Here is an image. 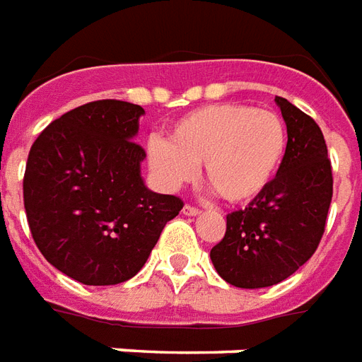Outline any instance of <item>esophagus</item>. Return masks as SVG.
<instances>
[{
  "mask_svg": "<svg viewBox=\"0 0 362 362\" xmlns=\"http://www.w3.org/2000/svg\"><path fill=\"white\" fill-rule=\"evenodd\" d=\"M182 213L184 215H188V216H197L202 211L197 207H194V205H184V209H182Z\"/></svg>",
  "mask_w": 362,
  "mask_h": 362,
  "instance_id": "esophagus-1",
  "label": "esophagus"
}]
</instances>
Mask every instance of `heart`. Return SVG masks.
I'll use <instances>...</instances> for the list:
<instances>
[{"label": "heart", "instance_id": "obj_1", "mask_svg": "<svg viewBox=\"0 0 362 362\" xmlns=\"http://www.w3.org/2000/svg\"><path fill=\"white\" fill-rule=\"evenodd\" d=\"M286 144V124L274 111L216 103L180 117L167 141L151 138L147 160L165 188H180L202 165L203 180L224 202L247 203L276 176Z\"/></svg>", "mask_w": 362, "mask_h": 362}]
</instances>
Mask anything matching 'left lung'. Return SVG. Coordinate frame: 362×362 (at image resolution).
Masks as SVG:
<instances>
[{
  "label": "left lung",
  "instance_id": "8db88e82",
  "mask_svg": "<svg viewBox=\"0 0 362 362\" xmlns=\"http://www.w3.org/2000/svg\"><path fill=\"white\" fill-rule=\"evenodd\" d=\"M288 127L274 180L245 209L226 216V234L211 249L222 280L245 290L291 276L317 251L332 202V165L322 130L309 115L276 98Z\"/></svg>",
  "mask_w": 362,
  "mask_h": 362
}]
</instances>
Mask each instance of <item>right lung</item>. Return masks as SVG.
I'll return each instance as SVG.
<instances>
[{"label": "right lung", "instance_id": "right-lung-1", "mask_svg": "<svg viewBox=\"0 0 362 362\" xmlns=\"http://www.w3.org/2000/svg\"><path fill=\"white\" fill-rule=\"evenodd\" d=\"M140 105L99 99L59 117L32 144L23 194L32 238L63 274L86 286L136 276L184 207L141 178L134 141Z\"/></svg>", "mask_w": 362, "mask_h": 362}]
</instances>
